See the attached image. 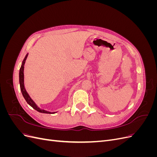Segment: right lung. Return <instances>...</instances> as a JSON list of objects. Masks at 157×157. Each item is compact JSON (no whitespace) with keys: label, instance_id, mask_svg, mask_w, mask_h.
I'll return each instance as SVG.
<instances>
[{"label":"right lung","instance_id":"add662e5","mask_svg":"<svg viewBox=\"0 0 157 157\" xmlns=\"http://www.w3.org/2000/svg\"><path fill=\"white\" fill-rule=\"evenodd\" d=\"M28 56V53L26 54L25 58L23 59L21 66L20 69V73H19V80H20V89H21V92L22 93V95L23 98L25 99V101L27 103L29 104V105L32 107L33 109H35L36 111H39L42 113H47V114H54L56 112H50L48 111H46L44 109H42L40 107H38V105L35 103V102L29 96V94L27 93L26 91V89L25 88V85H24V73H23V71H24V65L25 63V61L26 59Z\"/></svg>","mask_w":157,"mask_h":157}]
</instances>
